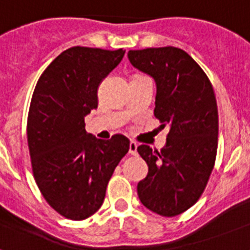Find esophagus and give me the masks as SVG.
<instances>
[{"label":"esophagus","mask_w":250,"mask_h":250,"mask_svg":"<svg viewBox=\"0 0 250 250\" xmlns=\"http://www.w3.org/2000/svg\"><path fill=\"white\" fill-rule=\"evenodd\" d=\"M129 154L131 155H137V144L135 141L129 142Z\"/></svg>","instance_id":"34e87169"}]
</instances>
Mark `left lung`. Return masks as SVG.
<instances>
[{
	"label": "left lung",
	"instance_id": "1",
	"mask_svg": "<svg viewBox=\"0 0 250 250\" xmlns=\"http://www.w3.org/2000/svg\"><path fill=\"white\" fill-rule=\"evenodd\" d=\"M128 60L154 77V114L170 128L161 151L147 145L137 147L148 167L137 184L138 197L152 212L173 217L200 200L215 165L219 113L213 87L200 64L180 48L129 50Z\"/></svg>",
	"mask_w": 250,
	"mask_h": 250
}]
</instances>
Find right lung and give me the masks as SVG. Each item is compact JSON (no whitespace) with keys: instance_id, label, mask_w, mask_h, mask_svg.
<instances>
[{"instance_id":"right-lung-1","label":"right lung","mask_w":250,"mask_h":250,"mask_svg":"<svg viewBox=\"0 0 250 250\" xmlns=\"http://www.w3.org/2000/svg\"><path fill=\"white\" fill-rule=\"evenodd\" d=\"M125 50L72 47L54 58L38 80L28 114V146L35 183L66 219H87L100 208L113 171L129 140H99L85 129L98 108V87Z\"/></svg>"}]
</instances>
